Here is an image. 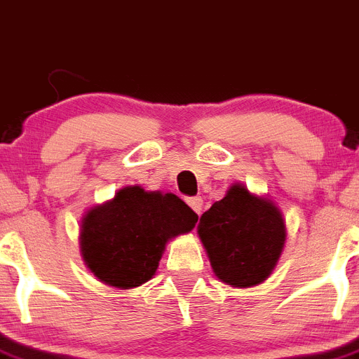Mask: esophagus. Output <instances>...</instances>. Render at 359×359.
<instances>
[{
  "label": "esophagus",
  "instance_id": "esophagus-1",
  "mask_svg": "<svg viewBox=\"0 0 359 359\" xmlns=\"http://www.w3.org/2000/svg\"><path fill=\"white\" fill-rule=\"evenodd\" d=\"M187 203H189V206L192 208L197 215L203 213V197H190Z\"/></svg>",
  "mask_w": 359,
  "mask_h": 359
}]
</instances>
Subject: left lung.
Listing matches in <instances>:
<instances>
[{"instance_id":"obj_1","label":"left lung","mask_w":359,"mask_h":359,"mask_svg":"<svg viewBox=\"0 0 359 359\" xmlns=\"http://www.w3.org/2000/svg\"><path fill=\"white\" fill-rule=\"evenodd\" d=\"M197 233L215 275L233 287H250L268 278L285 243L278 208L241 185L231 187L203 213Z\"/></svg>"}]
</instances>
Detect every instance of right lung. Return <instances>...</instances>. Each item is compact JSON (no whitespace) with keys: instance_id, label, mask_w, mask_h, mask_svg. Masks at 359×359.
Returning <instances> with one entry per match:
<instances>
[{"instance_id":"1","label":"right lung","mask_w":359,"mask_h":359,"mask_svg":"<svg viewBox=\"0 0 359 359\" xmlns=\"http://www.w3.org/2000/svg\"><path fill=\"white\" fill-rule=\"evenodd\" d=\"M196 222L197 215L174 194L125 187L84 217L81 252L100 282L137 287L155 275L167 240L192 231Z\"/></svg>"}]
</instances>
